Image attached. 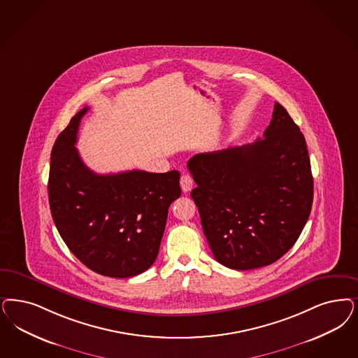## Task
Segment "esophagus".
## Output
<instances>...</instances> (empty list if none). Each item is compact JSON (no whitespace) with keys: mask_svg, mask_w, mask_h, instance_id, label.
Listing matches in <instances>:
<instances>
[{"mask_svg":"<svg viewBox=\"0 0 358 358\" xmlns=\"http://www.w3.org/2000/svg\"><path fill=\"white\" fill-rule=\"evenodd\" d=\"M180 185H181V189H182V192H184V193L190 192V190H192V187H193V178H192L189 174L184 173V174L181 176Z\"/></svg>","mask_w":358,"mask_h":358,"instance_id":"obj_1","label":"esophagus"}]
</instances>
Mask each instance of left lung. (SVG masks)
Here are the masks:
<instances>
[{"mask_svg":"<svg viewBox=\"0 0 358 358\" xmlns=\"http://www.w3.org/2000/svg\"><path fill=\"white\" fill-rule=\"evenodd\" d=\"M263 137L187 161L197 184L190 196L211 252L239 271L280 259L295 245L312 209L306 138L279 103Z\"/></svg>","mask_w":358,"mask_h":358,"instance_id":"8db88e82","label":"left lung"}]
</instances>
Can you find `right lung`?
<instances>
[{
	"label": "right lung",
	"instance_id": "1",
	"mask_svg": "<svg viewBox=\"0 0 358 358\" xmlns=\"http://www.w3.org/2000/svg\"><path fill=\"white\" fill-rule=\"evenodd\" d=\"M87 111L75 115L51 150V215L64 243L90 270L131 278L157 258L168 209L181 196L180 173L92 172L75 148Z\"/></svg>",
	"mask_w": 358,
	"mask_h": 358
}]
</instances>
